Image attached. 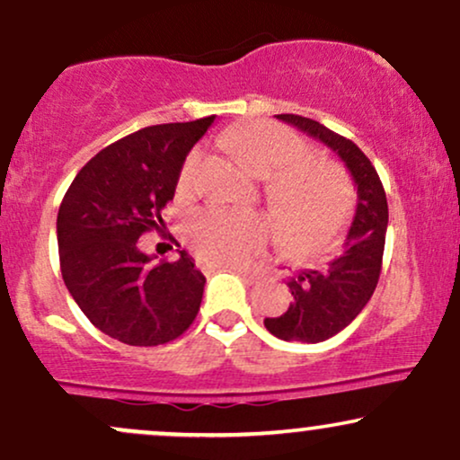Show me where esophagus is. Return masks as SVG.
Masks as SVG:
<instances>
[{"label": "esophagus", "instance_id": "1", "mask_svg": "<svg viewBox=\"0 0 460 460\" xmlns=\"http://www.w3.org/2000/svg\"><path fill=\"white\" fill-rule=\"evenodd\" d=\"M220 268H226V270H234V272L240 274V277L248 279V281H255V279H257V272L255 270H251V268H244V266H235V263H223V266H220Z\"/></svg>", "mask_w": 460, "mask_h": 460}]
</instances>
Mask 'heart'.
<instances>
[{"mask_svg": "<svg viewBox=\"0 0 460 460\" xmlns=\"http://www.w3.org/2000/svg\"><path fill=\"white\" fill-rule=\"evenodd\" d=\"M225 146L252 175L266 179V197L283 242L296 252H318L341 234L352 190L337 164L307 155V145L283 125L252 120L226 131ZM199 151L179 172V188L192 186ZM186 240L212 263H244L266 244V218L252 212L209 208L188 216Z\"/></svg>", "mask_w": 460, "mask_h": 460, "instance_id": "1", "label": "heart"}]
</instances>
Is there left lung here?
<instances>
[{
    "mask_svg": "<svg viewBox=\"0 0 460 460\" xmlns=\"http://www.w3.org/2000/svg\"><path fill=\"white\" fill-rule=\"evenodd\" d=\"M277 119L335 151L357 186V212L344 251L322 270H303L289 279L288 288L294 298L288 311L263 320L266 329L279 340L318 344L346 329L376 289L389 220L387 197L376 168L355 142L307 116L277 114Z\"/></svg>",
    "mask_w": 460,
    "mask_h": 460,
    "instance_id": "8db88e82",
    "label": "left lung"
}]
</instances>
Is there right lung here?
<instances>
[{
    "label": "right lung",
    "mask_w": 460,
    "mask_h": 460,
    "mask_svg": "<svg viewBox=\"0 0 460 460\" xmlns=\"http://www.w3.org/2000/svg\"><path fill=\"white\" fill-rule=\"evenodd\" d=\"M214 123L138 129L99 151L68 186L58 212V251L66 289L88 320L129 346L177 340L197 318L205 277L192 257L160 261L138 237L160 229L186 155Z\"/></svg>",
    "instance_id": "obj_1"
}]
</instances>
